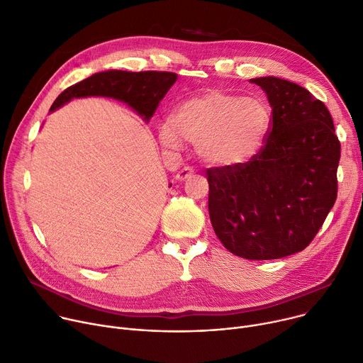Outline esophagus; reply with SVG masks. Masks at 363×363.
Listing matches in <instances>:
<instances>
[{"label":"esophagus","instance_id":"1","mask_svg":"<svg viewBox=\"0 0 363 363\" xmlns=\"http://www.w3.org/2000/svg\"><path fill=\"white\" fill-rule=\"evenodd\" d=\"M192 174H194V169L189 168V167H185V168H182V169L175 175V178H177L178 181H185V179L189 178Z\"/></svg>","mask_w":363,"mask_h":363}]
</instances>
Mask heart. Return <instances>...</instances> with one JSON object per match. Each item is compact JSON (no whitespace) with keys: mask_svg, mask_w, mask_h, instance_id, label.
<instances>
[{"mask_svg":"<svg viewBox=\"0 0 363 363\" xmlns=\"http://www.w3.org/2000/svg\"><path fill=\"white\" fill-rule=\"evenodd\" d=\"M271 120L269 107L260 98L210 89L179 104L172 121L160 125L159 139L168 149H178L185 140L207 163L233 167L257 153Z\"/></svg>","mask_w":363,"mask_h":363,"instance_id":"b5f03b06","label":"heart"}]
</instances>
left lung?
Returning a JSON list of instances; mask_svg holds the SVG:
<instances>
[{
	"label": "left lung",
	"mask_w": 363,
	"mask_h": 363,
	"mask_svg": "<svg viewBox=\"0 0 363 363\" xmlns=\"http://www.w3.org/2000/svg\"><path fill=\"white\" fill-rule=\"evenodd\" d=\"M267 92L265 145L246 163L207 169L208 213L227 250L255 260L304 250L337 199L340 142L327 107L298 84L250 79Z\"/></svg>",
	"instance_id": "1"
}]
</instances>
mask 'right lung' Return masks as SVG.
Masks as SVG:
<instances>
[{
	"label": "right lung",
	"mask_w": 363,
	"mask_h": 363,
	"mask_svg": "<svg viewBox=\"0 0 363 363\" xmlns=\"http://www.w3.org/2000/svg\"><path fill=\"white\" fill-rule=\"evenodd\" d=\"M177 78L174 72L157 71L98 72L65 89L52 104L50 111L67 104L72 98L103 95L127 103L147 121L155 114L162 98L175 84Z\"/></svg>",
	"instance_id": "obj_1"
}]
</instances>
